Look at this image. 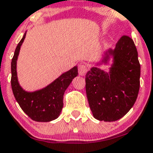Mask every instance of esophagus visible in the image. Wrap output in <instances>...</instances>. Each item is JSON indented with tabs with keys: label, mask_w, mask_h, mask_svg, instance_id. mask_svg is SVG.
I'll return each instance as SVG.
<instances>
[{
	"label": "esophagus",
	"mask_w": 153,
	"mask_h": 153,
	"mask_svg": "<svg viewBox=\"0 0 153 153\" xmlns=\"http://www.w3.org/2000/svg\"><path fill=\"white\" fill-rule=\"evenodd\" d=\"M88 71V67L85 65H78V74L81 76H85Z\"/></svg>",
	"instance_id": "esophagus-1"
}]
</instances>
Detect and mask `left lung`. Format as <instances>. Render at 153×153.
<instances>
[{
  "instance_id": "1",
  "label": "left lung",
  "mask_w": 153,
  "mask_h": 153,
  "mask_svg": "<svg viewBox=\"0 0 153 153\" xmlns=\"http://www.w3.org/2000/svg\"><path fill=\"white\" fill-rule=\"evenodd\" d=\"M110 58L113 64L108 72L98 68L108 64ZM139 78L137 49L132 38L123 36L115 48L105 51L102 60L85 75L86 94L94 118L114 122L126 115L137 99Z\"/></svg>"
}]
</instances>
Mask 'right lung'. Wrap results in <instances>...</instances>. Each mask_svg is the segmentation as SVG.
Returning a JSON list of instances; mask_svg holds the SVG:
<instances>
[{
	"label": "right lung",
	"instance_id": "add662e5",
	"mask_svg": "<svg viewBox=\"0 0 153 153\" xmlns=\"http://www.w3.org/2000/svg\"><path fill=\"white\" fill-rule=\"evenodd\" d=\"M25 31L14 51L11 61V88L16 101L21 109L30 119L36 122L47 123L56 119L63 108V97L65 91L72 79L78 75V67L75 66L69 71L53 81L42 89L27 91L20 85L17 72V61L20 49L26 36Z\"/></svg>",
	"mask_w": 153,
	"mask_h": 153
}]
</instances>
